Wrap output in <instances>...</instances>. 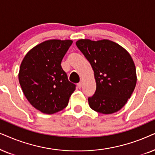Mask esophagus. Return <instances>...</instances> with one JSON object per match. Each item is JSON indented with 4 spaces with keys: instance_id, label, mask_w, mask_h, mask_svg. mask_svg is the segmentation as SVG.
I'll list each match as a JSON object with an SVG mask.
<instances>
[{
    "instance_id": "esophagus-1",
    "label": "esophagus",
    "mask_w": 155,
    "mask_h": 155,
    "mask_svg": "<svg viewBox=\"0 0 155 155\" xmlns=\"http://www.w3.org/2000/svg\"><path fill=\"white\" fill-rule=\"evenodd\" d=\"M81 86H82V82H79V83L77 84V87L79 88H81Z\"/></svg>"
}]
</instances>
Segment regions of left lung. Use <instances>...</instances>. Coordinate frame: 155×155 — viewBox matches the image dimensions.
I'll return each instance as SVG.
<instances>
[{
	"label": "left lung",
	"mask_w": 155,
	"mask_h": 155,
	"mask_svg": "<svg viewBox=\"0 0 155 155\" xmlns=\"http://www.w3.org/2000/svg\"><path fill=\"white\" fill-rule=\"evenodd\" d=\"M94 72L96 90L88 98L91 108L103 114L120 110L137 82L135 64L126 49L109 40L81 39L76 42Z\"/></svg>",
	"instance_id": "1"
}]
</instances>
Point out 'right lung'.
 Here are the masks:
<instances>
[{"label":"right lung","mask_w":155,"mask_h":155,"mask_svg":"<svg viewBox=\"0 0 155 155\" xmlns=\"http://www.w3.org/2000/svg\"><path fill=\"white\" fill-rule=\"evenodd\" d=\"M73 41L49 40L31 49L20 64L18 79L32 106L45 114L65 108L76 89L61 62Z\"/></svg>","instance_id":"right-lung-1"}]
</instances>
